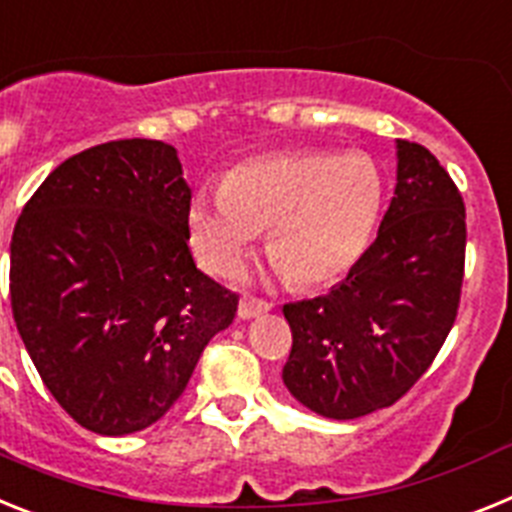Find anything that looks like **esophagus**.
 I'll list each match as a JSON object with an SVG mask.
<instances>
[{
  "label": "esophagus",
  "instance_id": "esophagus-1",
  "mask_svg": "<svg viewBox=\"0 0 512 512\" xmlns=\"http://www.w3.org/2000/svg\"><path fill=\"white\" fill-rule=\"evenodd\" d=\"M265 311H270L268 301L255 299V296H244V299L239 301L237 317L239 319H252V317H257V314H265Z\"/></svg>",
  "mask_w": 512,
  "mask_h": 512
}]
</instances>
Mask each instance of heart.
<instances>
[{
	"label": "heart",
	"instance_id": "1",
	"mask_svg": "<svg viewBox=\"0 0 512 512\" xmlns=\"http://www.w3.org/2000/svg\"><path fill=\"white\" fill-rule=\"evenodd\" d=\"M384 185L363 154L291 151L239 164L188 206L190 244L208 273L229 275L270 226L275 268L296 286L340 281L366 255Z\"/></svg>",
	"mask_w": 512,
	"mask_h": 512
}]
</instances>
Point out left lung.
I'll use <instances>...</instances> for the list:
<instances>
[{"instance_id":"left-lung-1","label":"left lung","mask_w":512,"mask_h":512,"mask_svg":"<svg viewBox=\"0 0 512 512\" xmlns=\"http://www.w3.org/2000/svg\"><path fill=\"white\" fill-rule=\"evenodd\" d=\"M466 211L425 146L397 141V188L379 234L327 296L283 306V384L304 407L355 420L391 407L428 371L464 281Z\"/></svg>"}]
</instances>
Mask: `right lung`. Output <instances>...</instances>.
Masks as SVG:
<instances>
[{
    "instance_id": "obj_1",
    "label": "right lung",
    "mask_w": 512,
    "mask_h": 512,
    "mask_svg": "<svg viewBox=\"0 0 512 512\" xmlns=\"http://www.w3.org/2000/svg\"><path fill=\"white\" fill-rule=\"evenodd\" d=\"M188 206L175 146L123 139L61 162L17 219V332L53 399L92 433L157 422L234 322L237 293L195 268Z\"/></svg>"
}]
</instances>
